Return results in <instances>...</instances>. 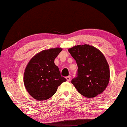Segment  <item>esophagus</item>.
Segmentation results:
<instances>
[{
    "mask_svg": "<svg viewBox=\"0 0 127 127\" xmlns=\"http://www.w3.org/2000/svg\"><path fill=\"white\" fill-rule=\"evenodd\" d=\"M66 79H67V81H68V82H69L70 80V79H71V77H70V76H68L67 77H66Z\"/></svg>",
    "mask_w": 127,
    "mask_h": 127,
    "instance_id": "obj_1",
    "label": "esophagus"
}]
</instances>
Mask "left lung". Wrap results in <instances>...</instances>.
Listing matches in <instances>:
<instances>
[{"instance_id": "8db88e82", "label": "left lung", "mask_w": 127, "mask_h": 127, "mask_svg": "<svg viewBox=\"0 0 127 127\" xmlns=\"http://www.w3.org/2000/svg\"><path fill=\"white\" fill-rule=\"evenodd\" d=\"M68 51L78 67L77 77L71 82L79 93L94 97L103 92L110 77L109 65L103 54L88 44L75 45Z\"/></svg>"}]
</instances>
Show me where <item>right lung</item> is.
<instances>
[{"label":"right lung","mask_w":127,"mask_h":127,"mask_svg":"<svg viewBox=\"0 0 127 127\" xmlns=\"http://www.w3.org/2000/svg\"><path fill=\"white\" fill-rule=\"evenodd\" d=\"M61 48L39 52L31 59L26 67L24 83L29 94L38 100H45L56 94L58 87L67 80L61 76L54 60Z\"/></svg>","instance_id":"obj_1"}]
</instances>
